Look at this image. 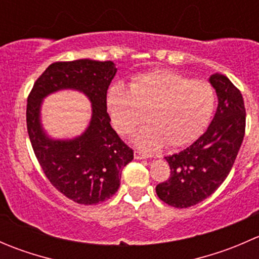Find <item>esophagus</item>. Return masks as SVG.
<instances>
[{
	"label": "esophagus",
	"mask_w": 259,
	"mask_h": 259,
	"mask_svg": "<svg viewBox=\"0 0 259 259\" xmlns=\"http://www.w3.org/2000/svg\"><path fill=\"white\" fill-rule=\"evenodd\" d=\"M134 156H135V159H138V160H143V159L148 158V155H146V154L142 153V151H138V150L134 151Z\"/></svg>",
	"instance_id": "34e87169"
}]
</instances>
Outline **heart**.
Instances as JSON below:
<instances>
[{
  "mask_svg": "<svg viewBox=\"0 0 259 259\" xmlns=\"http://www.w3.org/2000/svg\"><path fill=\"white\" fill-rule=\"evenodd\" d=\"M214 105L215 95L209 83L170 70L139 74L129 88L114 83L106 94L108 111L119 134H132L145 113L148 125L134 138L135 145L145 151L192 143L209 122Z\"/></svg>",
  "mask_w": 259,
  "mask_h": 259,
  "instance_id": "heart-1",
  "label": "heart"
}]
</instances>
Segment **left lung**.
I'll return each instance as SVG.
<instances>
[{"label": "left lung", "instance_id": "obj_1", "mask_svg": "<svg viewBox=\"0 0 259 259\" xmlns=\"http://www.w3.org/2000/svg\"><path fill=\"white\" fill-rule=\"evenodd\" d=\"M209 82L218 98L213 120L192 145L165 156L170 178L155 188L158 197L171 207H192L213 194L228 177L242 145L245 109L241 91L218 72Z\"/></svg>", "mask_w": 259, "mask_h": 259}]
</instances>
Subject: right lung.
<instances>
[{"instance_id":"obj_1","label":"right lung","mask_w":259,"mask_h":259,"mask_svg":"<svg viewBox=\"0 0 259 259\" xmlns=\"http://www.w3.org/2000/svg\"><path fill=\"white\" fill-rule=\"evenodd\" d=\"M116 71L113 61L55 62L36 80L27 99V132L36 158L50 183L79 204L110 199L120 187L122 168L134 159L106 110V93ZM61 90L82 92L92 103L88 127L72 140L49 137L40 121L43 99Z\"/></svg>"}]
</instances>
